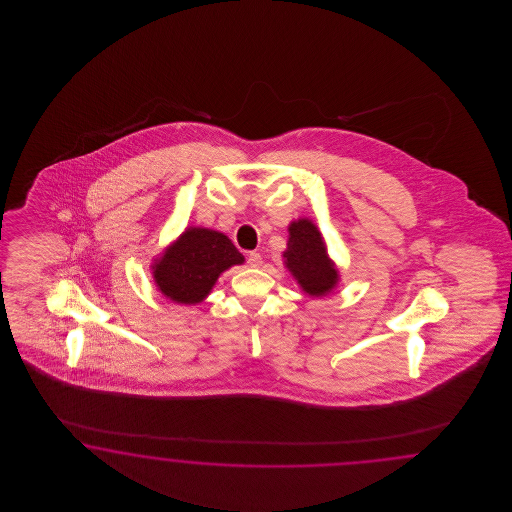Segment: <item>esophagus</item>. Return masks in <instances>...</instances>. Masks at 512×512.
<instances>
[{"label": "esophagus", "instance_id": "34e87169", "mask_svg": "<svg viewBox=\"0 0 512 512\" xmlns=\"http://www.w3.org/2000/svg\"><path fill=\"white\" fill-rule=\"evenodd\" d=\"M248 264L249 266H261L263 264V257H261V253H257V251H251L248 253Z\"/></svg>", "mask_w": 512, "mask_h": 512}]
</instances>
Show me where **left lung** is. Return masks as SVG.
Instances as JSON below:
<instances>
[{
  "label": "left lung",
  "mask_w": 512,
  "mask_h": 512,
  "mask_svg": "<svg viewBox=\"0 0 512 512\" xmlns=\"http://www.w3.org/2000/svg\"><path fill=\"white\" fill-rule=\"evenodd\" d=\"M283 257L287 268L308 295H326L338 281V272L328 261L321 233L308 219L291 223L287 251Z\"/></svg>",
  "instance_id": "8db88e82"
}]
</instances>
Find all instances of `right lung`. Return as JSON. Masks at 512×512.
I'll list each match as a JSON object with an SVG mask.
<instances>
[{"label":"right lung","mask_w":512,"mask_h":512,"mask_svg":"<svg viewBox=\"0 0 512 512\" xmlns=\"http://www.w3.org/2000/svg\"><path fill=\"white\" fill-rule=\"evenodd\" d=\"M244 257L223 233L189 229L154 266L159 291L178 304H199L221 272Z\"/></svg>","instance_id":"right-lung-1"}]
</instances>
